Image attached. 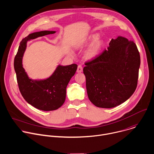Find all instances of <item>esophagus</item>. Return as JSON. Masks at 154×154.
I'll return each instance as SVG.
<instances>
[{
    "mask_svg": "<svg viewBox=\"0 0 154 154\" xmlns=\"http://www.w3.org/2000/svg\"><path fill=\"white\" fill-rule=\"evenodd\" d=\"M83 71V67L80 65L78 66V68H77V72L78 73H80V72H82Z\"/></svg>",
    "mask_w": 154,
    "mask_h": 154,
    "instance_id": "34e87169",
    "label": "esophagus"
}]
</instances>
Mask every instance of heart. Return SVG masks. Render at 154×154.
<instances>
[{
    "mask_svg": "<svg viewBox=\"0 0 154 154\" xmlns=\"http://www.w3.org/2000/svg\"><path fill=\"white\" fill-rule=\"evenodd\" d=\"M100 34L98 33H92L88 35L80 43L77 47H83L90 45L85 50L83 56L88 60H93L95 59L101 54L105 46V41L102 39H98Z\"/></svg>",
    "mask_w": 154,
    "mask_h": 154,
    "instance_id": "heart-1",
    "label": "heart"
}]
</instances>
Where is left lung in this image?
Segmentation results:
<instances>
[{
	"instance_id": "8db88e82",
	"label": "left lung",
	"mask_w": 154,
	"mask_h": 154,
	"mask_svg": "<svg viewBox=\"0 0 154 154\" xmlns=\"http://www.w3.org/2000/svg\"><path fill=\"white\" fill-rule=\"evenodd\" d=\"M100 56L85 63L83 73L89 100L98 108L124 103L137 86L140 56L136 44L122 36L112 38Z\"/></svg>"
}]
</instances>
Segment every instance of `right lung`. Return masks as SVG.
I'll use <instances>...</instances> for the list:
<instances>
[{
  "mask_svg": "<svg viewBox=\"0 0 154 154\" xmlns=\"http://www.w3.org/2000/svg\"><path fill=\"white\" fill-rule=\"evenodd\" d=\"M56 31H42L29 34L20 43L14 58V67L19 90L23 98L34 108L50 111L61 107L66 98V89L69 82L77 71V65H58L49 77L45 79L30 78L23 66V57L27 47V42Z\"/></svg>",
  "mask_w": 154,
  "mask_h": 154,
  "instance_id": "add662e5",
  "label": "right lung"
}]
</instances>
